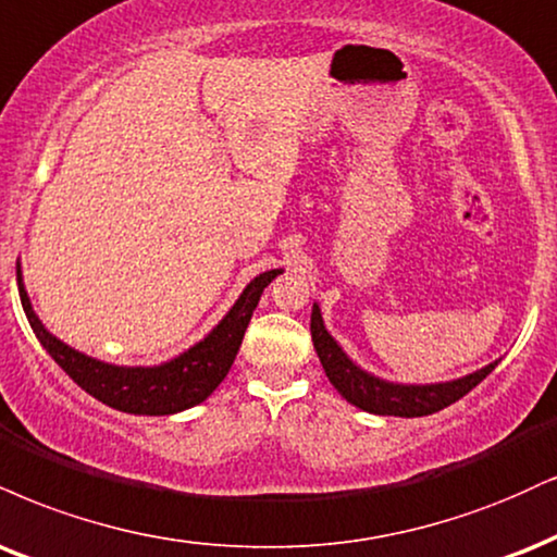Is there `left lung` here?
Returning <instances> with one entry per match:
<instances>
[{
  "label": "left lung",
  "instance_id": "8db88e82",
  "mask_svg": "<svg viewBox=\"0 0 557 557\" xmlns=\"http://www.w3.org/2000/svg\"><path fill=\"white\" fill-rule=\"evenodd\" d=\"M311 339L332 386L358 410L388 414V418H423V414L444 410V407L465 397L467 392H472L498 366V360H493L480 371L454 381H438V384H397V381L373 376L355 363L343 350V345L326 332L319 304L311 308Z\"/></svg>",
  "mask_w": 557,
  "mask_h": 557
}]
</instances>
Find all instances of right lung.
<instances>
[{"label": "right lung", "mask_w": 557, "mask_h": 557, "mask_svg": "<svg viewBox=\"0 0 557 557\" xmlns=\"http://www.w3.org/2000/svg\"><path fill=\"white\" fill-rule=\"evenodd\" d=\"M277 274H283V270H267L257 274L244 287V293L231 306V311L199 343H194L189 350L178 352L176 358L158 366L106 363V360L79 352L59 337H53L44 326V321L38 319V313L33 311L20 264L17 290L20 304H23V311L30 321V330L36 332L38 343L90 397L113 407V410L129 414H176L205 401L220 386V381L227 376L238 355L246 326L251 321L253 308H257L264 287Z\"/></svg>", "instance_id": "right-lung-1"}]
</instances>
